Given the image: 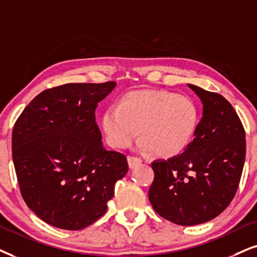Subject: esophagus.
<instances>
[{
    "label": "esophagus",
    "instance_id": "34e87169",
    "mask_svg": "<svg viewBox=\"0 0 257 257\" xmlns=\"http://www.w3.org/2000/svg\"><path fill=\"white\" fill-rule=\"evenodd\" d=\"M142 162V160L140 158H135V157H128V165L131 168H135L138 165H140Z\"/></svg>",
    "mask_w": 257,
    "mask_h": 257
}]
</instances>
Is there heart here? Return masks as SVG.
Wrapping results in <instances>:
<instances>
[{"label": "heart", "instance_id": "b5f03b06", "mask_svg": "<svg viewBox=\"0 0 257 257\" xmlns=\"http://www.w3.org/2000/svg\"><path fill=\"white\" fill-rule=\"evenodd\" d=\"M199 113L190 97L164 90L133 91L100 117L105 141L111 148H128L139 132V148L172 158L186 149L196 134Z\"/></svg>", "mask_w": 257, "mask_h": 257}]
</instances>
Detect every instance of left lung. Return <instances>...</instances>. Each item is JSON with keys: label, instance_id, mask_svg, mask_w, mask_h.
Returning <instances> with one entry per match:
<instances>
[{"label": "left lung", "instance_id": "left-lung-1", "mask_svg": "<svg viewBox=\"0 0 257 257\" xmlns=\"http://www.w3.org/2000/svg\"><path fill=\"white\" fill-rule=\"evenodd\" d=\"M203 103L193 141L181 154L153 161L148 198L162 218L178 225L213 219L231 203L245 159V132L222 95L187 84Z\"/></svg>", "mask_w": 257, "mask_h": 257}]
</instances>
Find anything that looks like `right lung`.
Masks as SVG:
<instances>
[{
	"label": "right lung",
	"mask_w": 257,
	"mask_h": 257,
	"mask_svg": "<svg viewBox=\"0 0 257 257\" xmlns=\"http://www.w3.org/2000/svg\"><path fill=\"white\" fill-rule=\"evenodd\" d=\"M115 82L71 83L42 91L15 122L13 161L22 198L44 222L80 230L100 218L128 172L106 151L95 110Z\"/></svg>",
	"instance_id": "add662e5"
}]
</instances>
